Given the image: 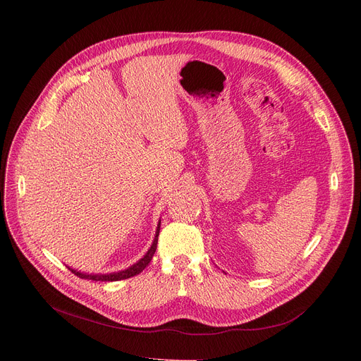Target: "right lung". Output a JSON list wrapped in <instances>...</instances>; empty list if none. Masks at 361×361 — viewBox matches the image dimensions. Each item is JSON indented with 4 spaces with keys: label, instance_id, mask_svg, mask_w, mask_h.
Masks as SVG:
<instances>
[{
    "label": "right lung",
    "instance_id": "right-lung-1",
    "mask_svg": "<svg viewBox=\"0 0 361 361\" xmlns=\"http://www.w3.org/2000/svg\"><path fill=\"white\" fill-rule=\"evenodd\" d=\"M159 230H161V221L158 222L157 231H155V238H154V241H152V245L149 247V250L146 252V255L140 260H137L135 264H131V267H128L127 269H123V271H118V272H111V274H86V272H82V271H78V269H73L70 267H67V268L74 275H78L79 278L92 279V281H121V279H127V278H131V276H135V275H139L147 267L149 262L152 260V257H154V255L157 252Z\"/></svg>",
    "mask_w": 361,
    "mask_h": 361
}]
</instances>
